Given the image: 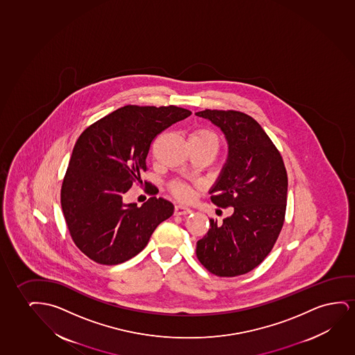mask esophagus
<instances>
[{"label": "esophagus", "mask_w": 355, "mask_h": 355, "mask_svg": "<svg viewBox=\"0 0 355 355\" xmlns=\"http://www.w3.org/2000/svg\"><path fill=\"white\" fill-rule=\"evenodd\" d=\"M191 212H193V209H189L188 206H184V205H175V216H185V214H191Z\"/></svg>", "instance_id": "1"}]
</instances>
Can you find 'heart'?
Listing matches in <instances>:
<instances>
[{"instance_id":"b5f03b06","label":"heart","mask_w":355,"mask_h":355,"mask_svg":"<svg viewBox=\"0 0 355 355\" xmlns=\"http://www.w3.org/2000/svg\"><path fill=\"white\" fill-rule=\"evenodd\" d=\"M190 141H195L201 146H212L218 150L219 139L218 137L214 135V132L209 131V130H199V131L194 132L190 136ZM171 190L172 193L180 199H187L189 198L190 189L188 185L182 182H175L171 184Z\"/></svg>"}]
</instances>
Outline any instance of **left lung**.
Listing matches in <instances>:
<instances>
[{
	"label": "left lung",
	"mask_w": 355,
	"mask_h": 355,
	"mask_svg": "<svg viewBox=\"0 0 355 355\" xmlns=\"http://www.w3.org/2000/svg\"><path fill=\"white\" fill-rule=\"evenodd\" d=\"M223 132L228 156L211 200L234 209L196 243V256L218 277H238L259 266L282 232L286 211L287 173L280 153L254 119L234 110L195 112Z\"/></svg>",
	"instance_id": "8db88e82"
}]
</instances>
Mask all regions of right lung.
<instances>
[{
    "instance_id": "right-lung-1",
    "label": "right lung",
    "mask_w": 355,
    "mask_h": 355,
    "mask_svg": "<svg viewBox=\"0 0 355 355\" xmlns=\"http://www.w3.org/2000/svg\"><path fill=\"white\" fill-rule=\"evenodd\" d=\"M191 112L126 105L86 128L73 146L60 201L73 243L94 262L115 266L135 257L175 211L153 196L138 207L123 195L146 171L151 141Z\"/></svg>"
}]
</instances>
